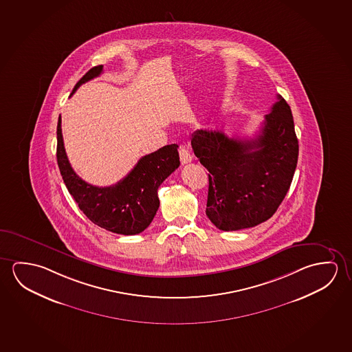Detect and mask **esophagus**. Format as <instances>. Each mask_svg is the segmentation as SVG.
I'll use <instances>...</instances> for the list:
<instances>
[{"label": "esophagus", "mask_w": 352, "mask_h": 352, "mask_svg": "<svg viewBox=\"0 0 352 352\" xmlns=\"http://www.w3.org/2000/svg\"><path fill=\"white\" fill-rule=\"evenodd\" d=\"M179 160H181V164L184 165V164H188V162H192V155H190V151L186 148V146H179Z\"/></svg>", "instance_id": "esophagus-1"}]
</instances>
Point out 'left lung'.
I'll return each mask as SVG.
<instances>
[{"mask_svg":"<svg viewBox=\"0 0 352 352\" xmlns=\"http://www.w3.org/2000/svg\"><path fill=\"white\" fill-rule=\"evenodd\" d=\"M190 144L209 171L206 214L218 229L236 231L267 221L290 188L298 140L289 104L278 95L253 140L198 129Z\"/></svg>","mask_w":352,"mask_h":352,"instance_id":"8db88e82","label":"left lung"}]
</instances>
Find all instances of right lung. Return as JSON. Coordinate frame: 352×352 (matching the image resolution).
Returning <instances> with one entry per match:
<instances>
[{
    "label": "right lung",
    "mask_w": 352,
    "mask_h": 352,
    "mask_svg": "<svg viewBox=\"0 0 352 352\" xmlns=\"http://www.w3.org/2000/svg\"><path fill=\"white\" fill-rule=\"evenodd\" d=\"M101 72V65L89 69L72 93ZM177 148V144L165 145L140 157L132 171L118 184L98 187L87 184L73 171L63 145L61 116L57 122V164L68 192L90 221L115 234H140L151 225L160 204L157 188L179 166Z\"/></svg>",
    "instance_id": "add662e5"
}]
</instances>
